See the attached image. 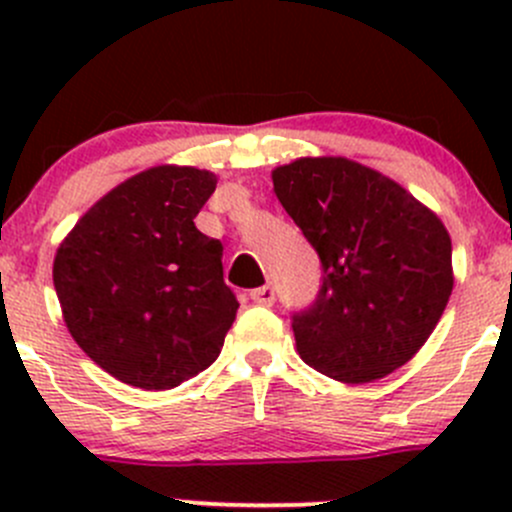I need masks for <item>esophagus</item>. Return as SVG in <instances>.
<instances>
[{"instance_id":"esophagus-1","label":"esophagus","mask_w":512,"mask_h":512,"mask_svg":"<svg viewBox=\"0 0 512 512\" xmlns=\"http://www.w3.org/2000/svg\"><path fill=\"white\" fill-rule=\"evenodd\" d=\"M250 297H252V302H255V304H262V307H272V302H275V287L262 285V287L252 289Z\"/></svg>"}]
</instances>
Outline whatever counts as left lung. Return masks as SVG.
<instances>
[{
	"instance_id": "obj_1",
	"label": "left lung",
	"mask_w": 512,
	"mask_h": 512,
	"mask_svg": "<svg viewBox=\"0 0 512 512\" xmlns=\"http://www.w3.org/2000/svg\"><path fill=\"white\" fill-rule=\"evenodd\" d=\"M272 183L322 262L317 299L292 314L304 364L347 384L404 366L453 289L451 237L438 215L349 158H299L272 170Z\"/></svg>"
}]
</instances>
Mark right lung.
Returning <instances> with one entry per match:
<instances>
[{"mask_svg": "<svg viewBox=\"0 0 512 512\" xmlns=\"http://www.w3.org/2000/svg\"><path fill=\"white\" fill-rule=\"evenodd\" d=\"M215 185L190 165L143 170L103 195L56 250L71 337L123 384L173 389L223 349L240 304L223 280V245L193 223Z\"/></svg>", "mask_w": 512, "mask_h": 512, "instance_id": "right-lung-1", "label": "right lung"}]
</instances>
